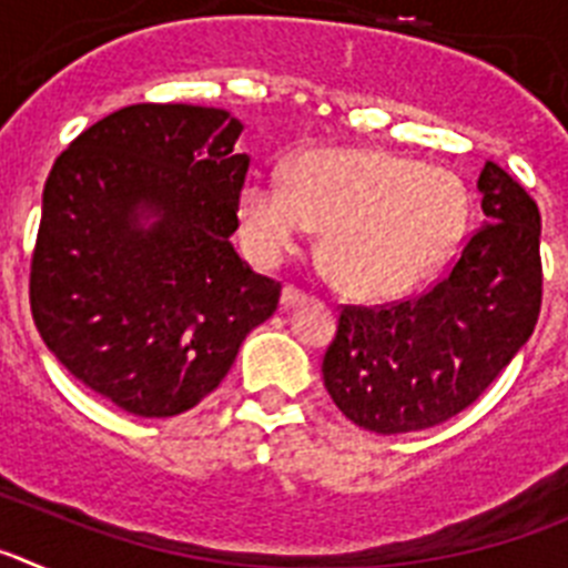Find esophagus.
<instances>
[{"mask_svg":"<svg viewBox=\"0 0 568 568\" xmlns=\"http://www.w3.org/2000/svg\"><path fill=\"white\" fill-rule=\"evenodd\" d=\"M307 298V295L301 293V290L295 287H284L281 290V307L287 310V307H295V304H301V301Z\"/></svg>","mask_w":568,"mask_h":568,"instance_id":"obj_1","label":"esophagus"}]
</instances>
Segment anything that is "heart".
<instances>
[{"label":"heart","mask_w":568,"mask_h":568,"mask_svg":"<svg viewBox=\"0 0 568 568\" xmlns=\"http://www.w3.org/2000/svg\"><path fill=\"white\" fill-rule=\"evenodd\" d=\"M241 244L255 264H278L324 230L321 258L344 293L393 301L438 270L466 224L458 179L384 150L301 153L290 182L247 175L235 199Z\"/></svg>","instance_id":"1"}]
</instances>
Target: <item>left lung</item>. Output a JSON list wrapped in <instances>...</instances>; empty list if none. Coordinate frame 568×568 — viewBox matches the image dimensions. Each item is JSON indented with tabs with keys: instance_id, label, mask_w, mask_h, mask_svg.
<instances>
[{
	"instance_id": "1",
	"label": "left lung",
	"mask_w": 568,
	"mask_h": 568,
	"mask_svg": "<svg viewBox=\"0 0 568 568\" xmlns=\"http://www.w3.org/2000/svg\"><path fill=\"white\" fill-rule=\"evenodd\" d=\"M484 224L444 281L393 307H344L321 375L369 433L429 429L471 404L529 341L540 313V213L495 162L478 179Z\"/></svg>"
}]
</instances>
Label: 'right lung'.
<instances>
[{"instance_id":"obj_1","label":"right lung","mask_w":568,"mask_h":568,"mask_svg":"<svg viewBox=\"0 0 568 568\" xmlns=\"http://www.w3.org/2000/svg\"><path fill=\"white\" fill-rule=\"evenodd\" d=\"M241 130L222 108L130 104L44 182L30 313L73 378L139 418L193 409L278 307L230 244Z\"/></svg>"}]
</instances>
